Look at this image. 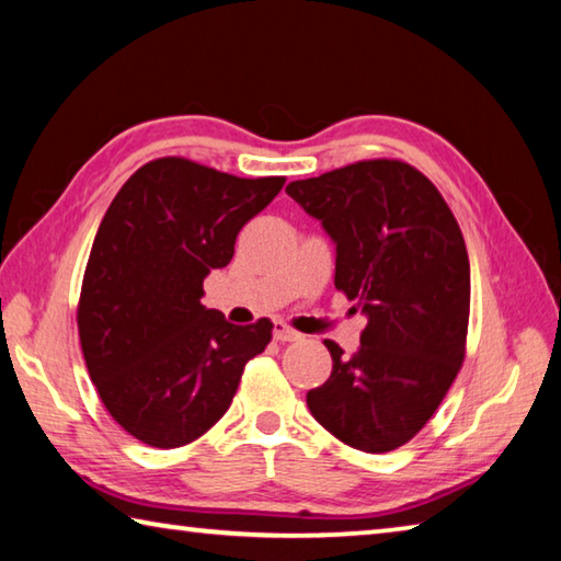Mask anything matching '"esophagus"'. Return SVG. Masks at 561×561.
Listing matches in <instances>:
<instances>
[{
    "label": "esophagus",
    "mask_w": 561,
    "mask_h": 561,
    "mask_svg": "<svg viewBox=\"0 0 561 561\" xmlns=\"http://www.w3.org/2000/svg\"><path fill=\"white\" fill-rule=\"evenodd\" d=\"M273 337L278 340V342H296V340H300V332H296L293 328H288L286 322H275V328H273Z\"/></svg>",
    "instance_id": "34e87169"
}]
</instances>
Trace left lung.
<instances>
[{
	"label": "left lung",
	"mask_w": 561,
	"mask_h": 561,
	"mask_svg": "<svg viewBox=\"0 0 561 561\" xmlns=\"http://www.w3.org/2000/svg\"><path fill=\"white\" fill-rule=\"evenodd\" d=\"M286 192L337 243L335 288L367 316L355 355L325 340L332 375L308 409L342 444L387 454L428 424L463 367V233L434 182L401 160L352 162Z\"/></svg>",
	"instance_id": "1"
}]
</instances>
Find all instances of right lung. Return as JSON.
I'll list each match as a JSON object with an SVG mask.
<instances>
[{
    "instance_id": "right-lung-1",
    "label": "right lung",
    "mask_w": 561,
    "mask_h": 561,
    "mask_svg": "<svg viewBox=\"0 0 561 561\" xmlns=\"http://www.w3.org/2000/svg\"><path fill=\"white\" fill-rule=\"evenodd\" d=\"M286 176L226 174L157 157L107 206L88 255L76 322L107 414L152 448L206 434L239 389L273 322L233 325L202 306L204 278L233 259L236 236Z\"/></svg>"
}]
</instances>
